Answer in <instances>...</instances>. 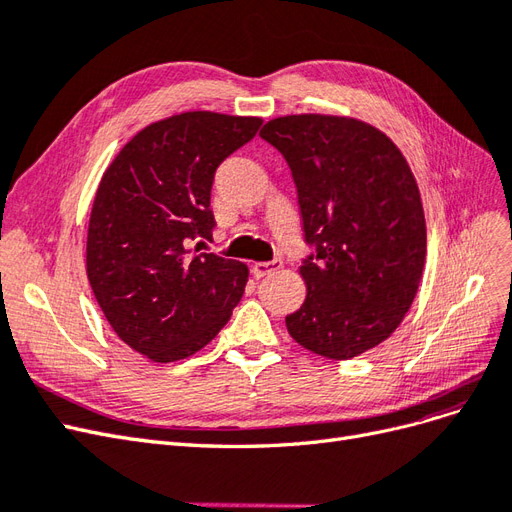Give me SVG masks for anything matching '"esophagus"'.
I'll return each mask as SVG.
<instances>
[{
    "label": "esophagus",
    "instance_id": "1",
    "mask_svg": "<svg viewBox=\"0 0 512 512\" xmlns=\"http://www.w3.org/2000/svg\"><path fill=\"white\" fill-rule=\"evenodd\" d=\"M282 269V260H271V262H254L252 267V273L254 277H265V275H271L275 271Z\"/></svg>",
    "mask_w": 512,
    "mask_h": 512
}]
</instances>
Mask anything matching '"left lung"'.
I'll use <instances>...</instances> for the list:
<instances>
[{
	"label": "left lung",
	"mask_w": 512,
	"mask_h": 512,
	"mask_svg": "<svg viewBox=\"0 0 512 512\" xmlns=\"http://www.w3.org/2000/svg\"><path fill=\"white\" fill-rule=\"evenodd\" d=\"M260 136L286 158L305 241L303 305L286 316L305 350L348 361L399 327L421 284L427 226L408 160L369 123L337 115H286Z\"/></svg>",
	"instance_id": "obj_1"
}]
</instances>
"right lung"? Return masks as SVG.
Returning a JSON list of instances; mask_svg holds the SVG:
<instances>
[{
    "instance_id": "add662e5",
    "label": "right lung",
    "mask_w": 512,
    "mask_h": 512,
    "mask_svg": "<svg viewBox=\"0 0 512 512\" xmlns=\"http://www.w3.org/2000/svg\"><path fill=\"white\" fill-rule=\"evenodd\" d=\"M260 117L188 111L149 123L104 170L87 230V277L132 350L173 363L205 348L243 297L247 265L194 250L215 226L218 166Z\"/></svg>"
}]
</instances>
